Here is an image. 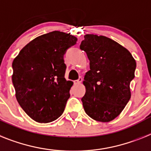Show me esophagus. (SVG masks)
Segmentation results:
<instances>
[{"label": "esophagus", "mask_w": 151, "mask_h": 151, "mask_svg": "<svg viewBox=\"0 0 151 151\" xmlns=\"http://www.w3.org/2000/svg\"><path fill=\"white\" fill-rule=\"evenodd\" d=\"M82 81H83V78H82L81 77H80L79 79L76 80V81H73V83H74V84H79V83H81Z\"/></svg>", "instance_id": "esophagus-1"}]
</instances>
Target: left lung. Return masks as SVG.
Segmentation results:
<instances>
[{
  "label": "left lung",
  "mask_w": 151,
  "mask_h": 151,
  "mask_svg": "<svg viewBox=\"0 0 151 151\" xmlns=\"http://www.w3.org/2000/svg\"><path fill=\"white\" fill-rule=\"evenodd\" d=\"M80 48L87 53L91 69L83 82V109L95 121H113L130 99L136 61L126 48L104 36L86 35Z\"/></svg>",
  "instance_id": "8db88e82"
}]
</instances>
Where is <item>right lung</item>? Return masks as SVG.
<instances>
[{"label":"right lung","mask_w":151,"mask_h":151,"mask_svg":"<svg viewBox=\"0 0 151 151\" xmlns=\"http://www.w3.org/2000/svg\"><path fill=\"white\" fill-rule=\"evenodd\" d=\"M77 37L60 31L39 36L27 44L12 64L16 98L30 118L54 121L63 114L73 82L66 81L64 55Z\"/></svg>","instance_id":"1"}]
</instances>
